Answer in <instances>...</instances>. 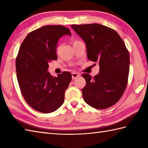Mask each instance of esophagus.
Listing matches in <instances>:
<instances>
[{
	"label": "esophagus",
	"instance_id": "esophagus-1",
	"mask_svg": "<svg viewBox=\"0 0 148 148\" xmlns=\"http://www.w3.org/2000/svg\"><path fill=\"white\" fill-rule=\"evenodd\" d=\"M80 76L79 74L76 73V72H73V73H72V79H76V78L79 77Z\"/></svg>",
	"mask_w": 148,
	"mask_h": 148
}]
</instances>
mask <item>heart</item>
Wrapping results in <instances>:
<instances>
[{
  "instance_id": "obj_1",
  "label": "heart",
  "mask_w": 148,
  "mask_h": 148,
  "mask_svg": "<svg viewBox=\"0 0 148 148\" xmlns=\"http://www.w3.org/2000/svg\"><path fill=\"white\" fill-rule=\"evenodd\" d=\"M75 41H77V40H75ZM75 41H74V42H75Z\"/></svg>"
}]
</instances>
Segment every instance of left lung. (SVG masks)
<instances>
[{"label": "left lung", "instance_id": "obj_1", "mask_svg": "<svg viewBox=\"0 0 148 148\" xmlns=\"http://www.w3.org/2000/svg\"><path fill=\"white\" fill-rule=\"evenodd\" d=\"M71 27L86 43L88 58L100 66L94 77L82 74L86 80L82 89L84 100L97 109L111 107L121 99L128 83L130 56L123 40L114 30L102 25Z\"/></svg>", "mask_w": 148, "mask_h": 148}]
</instances>
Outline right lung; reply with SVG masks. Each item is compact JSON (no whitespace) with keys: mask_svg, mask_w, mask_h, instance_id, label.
<instances>
[{"mask_svg":"<svg viewBox=\"0 0 148 148\" xmlns=\"http://www.w3.org/2000/svg\"><path fill=\"white\" fill-rule=\"evenodd\" d=\"M71 35L68 28L46 25L30 32L21 43L16 58L18 82L24 99L31 108L43 113L56 111L64 101L72 79L69 72L53 76L48 63L57 60L58 40Z\"/></svg>","mask_w":148,"mask_h":148,"instance_id":"1","label":"right lung"}]
</instances>
